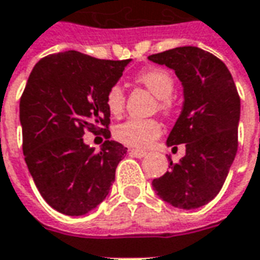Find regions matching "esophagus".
Segmentation results:
<instances>
[{"label":"esophagus","mask_w":260,"mask_h":260,"mask_svg":"<svg viewBox=\"0 0 260 260\" xmlns=\"http://www.w3.org/2000/svg\"><path fill=\"white\" fill-rule=\"evenodd\" d=\"M129 153L132 156H135V157L138 158H142L146 156V152H145V150H139V149H131Z\"/></svg>","instance_id":"esophagus-1"}]
</instances>
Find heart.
<instances>
[{"label":"heart","mask_w":260,"mask_h":260,"mask_svg":"<svg viewBox=\"0 0 260 260\" xmlns=\"http://www.w3.org/2000/svg\"><path fill=\"white\" fill-rule=\"evenodd\" d=\"M136 82L146 87L153 96L157 97V110L163 114H170L174 108L171 94L174 91V79L164 69L153 68L143 71L136 76ZM125 94L122 87L114 85L106 96V106L113 115H119L124 110ZM114 135L119 142L132 147H147L161 135V125L157 119L129 118L115 126Z\"/></svg>","instance_id":"obj_1"}]
</instances>
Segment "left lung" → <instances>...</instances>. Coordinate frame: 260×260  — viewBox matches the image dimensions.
<instances>
[{"mask_svg":"<svg viewBox=\"0 0 260 260\" xmlns=\"http://www.w3.org/2000/svg\"><path fill=\"white\" fill-rule=\"evenodd\" d=\"M150 61L173 69L184 90V104L167 146L185 143V156L153 180V189L178 209H198L216 198L238 149L241 102L221 59L199 47L153 54Z\"/></svg>","mask_w":260,"mask_h":260,"instance_id":"8db88e82","label":"left lung"}]
</instances>
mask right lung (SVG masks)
<instances>
[{"label":"right lung","mask_w":260,"mask_h":260,"mask_svg":"<svg viewBox=\"0 0 260 260\" xmlns=\"http://www.w3.org/2000/svg\"><path fill=\"white\" fill-rule=\"evenodd\" d=\"M129 62L71 50L44 57L30 72L19 104L23 156L37 189L57 212L83 216L111 189L126 147L106 141L94 152L83 135L87 129L110 136L106 96Z\"/></svg>","instance_id":"right-lung-1"}]
</instances>
